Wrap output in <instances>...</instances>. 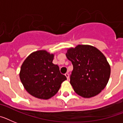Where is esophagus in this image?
Instances as JSON below:
<instances>
[{
  "mask_svg": "<svg viewBox=\"0 0 123 123\" xmlns=\"http://www.w3.org/2000/svg\"><path fill=\"white\" fill-rule=\"evenodd\" d=\"M65 76H66V77L67 78L68 80L69 78V74L68 73H66V74H65Z\"/></svg>",
  "mask_w": 123,
  "mask_h": 123,
  "instance_id": "34e87169",
  "label": "esophagus"
}]
</instances>
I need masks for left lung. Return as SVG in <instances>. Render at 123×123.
<instances>
[{
    "instance_id": "obj_1",
    "label": "left lung",
    "mask_w": 123,
    "mask_h": 123,
    "mask_svg": "<svg viewBox=\"0 0 123 123\" xmlns=\"http://www.w3.org/2000/svg\"><path fill=\"white\" fill-rule=\"evenodd\" d=\"M66 55L73 66L70 83L78 95L90 98L104 89L110 78L111 67L99 50L92 45H78L68 49Z\"/></svg>"
}]
</instances>
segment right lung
<instances>
[{"label": "right lung", "instance_id": "right-lung-1", "mask_svg": "<svg viewBox=\"0 0 123 123\" xmlns=\"http://www.w3.org/2000/svg\"><path fill=\"white\" fill-rule=\"evenodd\" d=\"M54 54L44 50L33 52L27 57L21 67L19 78L26 90L40 99L54 96L61 83L67 80L60 73L57 65L52 63Z\"/></svg>", "mask_w": 123, "mask_h": 123}]
</instances>
